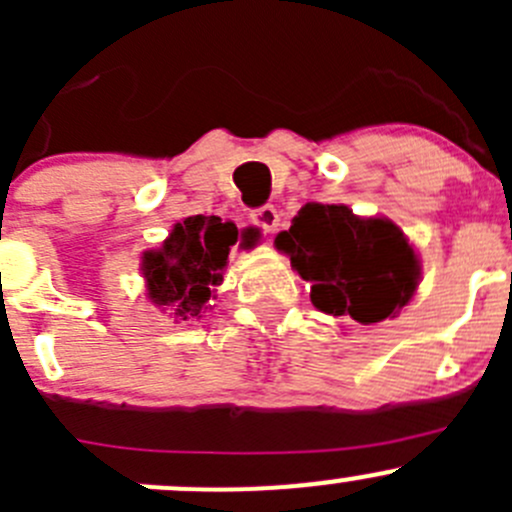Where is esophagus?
Instances as JSON below:
<instances>
[{"instance_id": "obj_1", "label": "esophagus", "mask_w": 512, "mask_h": 512, "mask_svg": "<svg viewBox=\"0 0 512 512\" xmlns=\"http://www.w3.org/2000/svg\"><path fill=\"white\" fill-rule=\"evenodd\" d=\"M252 223L260 227L262 232L272 235L280 227V213H277L275 205H262V208L252 210Z\"/></svg>"}]
</instances>
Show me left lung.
<instances>
[{
	"label": "left lung",
	"mask_w": 512,
	"mask_h": 512,
	"mask_svg": "<svg viewBox=\"0 0 512 512\" xmlns=\"http://www.w3.org/2000/svg\"><path fill=\"white\" fill-rule=\"evenodd\" d=\"M275 245L312 285L314 307L334 317L381 322L416 292L421 270L404 232L391 220L356 218L347 205L307 203Z\"/></svg>",
	"instance_id": "left-lung-1"
}]
</instances>
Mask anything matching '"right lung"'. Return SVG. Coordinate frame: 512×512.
Instances as JSON below:
<instances>
[{
  "label": "right lung",
  "mask_w": 512,
  "mask_h": 512,
  "mask_svg": "<svg viewBox=\"0 0 512 512\" xmlns=\"http://www.w3.org/2000/svg\"><path fill=\"white\" fill-rule=\"evenodd\" d=\"M237 227L210 215H193L178 223L160 250L143 255L148 297L173 309L178 319L200 317L208 309L213 287L223 282Z\"/></svg>",
  "instance_id": "right-lung-1"
}]
</instances>
